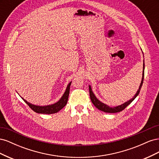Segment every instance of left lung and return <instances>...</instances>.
Masks as SVG:
<instances>
[{"instance_id":"1","label":"left lung","mask_w":159,"mask_h":159,"mask_svg":"<svg viewBox=\"0 0 159 159\" xmlns=\"http://www.w3.org/2000/svg\"><path fill=\"white\" fill-rule=\"evenodd\" d=\"M144 70H145V63L143 64V77H142V81H141V85H140V86H139V88L138 91H137L136 94L134 95V96L131 99H130L129 101H128V102H125V103L121 105H119V106H117V107H109L108 105L102 103L100 102V101H99L97 98H96L95 95L93 93L92 90H91V86L89 85V95H90V99H91V102H92V103L95 105V107H96L98 109L102 111L105 112V113H118V112L121 111H123V109H125L127 107V106H128V105L130 103H131L134 99L136 98L137 96L139 95V92H140V90L141 89L142 85H143V83L144 74H145V71H144Z\"/></svg>"}]
</instances>
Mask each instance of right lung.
<instances>
[{"instance_id": "obj_1", "label": "right lung", "mask_w": 159, "mask_h": 159, "mask_svg": "<svg viewBox=\"0 0 159 159\" xmlns=\"http://www.w3.org/2000/svg\"><path fill=\"white\" fill-rule=\"evenodd\" d=\"M70 82L68 85V87L66 88V90L65 93H64L63 96H62L61 98L57 102V103L50 105H47V106H37V105H32L30 103L27 102L25 99H22L25 101V102L30 107L31 109H32L34 111L38 113H42V114H52V113H56L58 112L62 108H64L66 105L67 104L68 100L69 97V93H70V88L71 85Z\"/></svg>"}]
</instances>
